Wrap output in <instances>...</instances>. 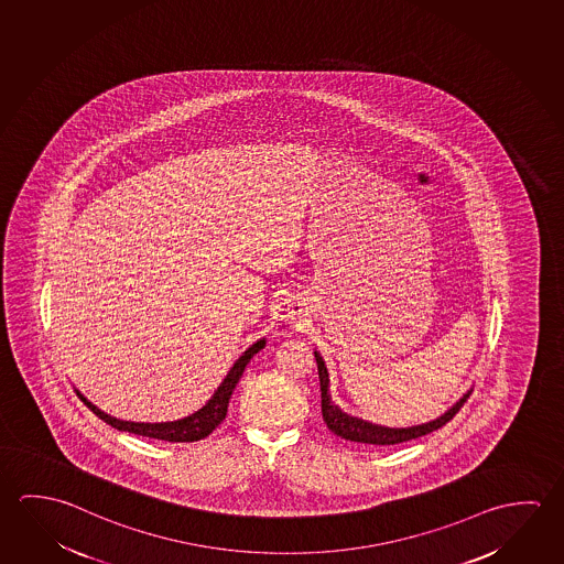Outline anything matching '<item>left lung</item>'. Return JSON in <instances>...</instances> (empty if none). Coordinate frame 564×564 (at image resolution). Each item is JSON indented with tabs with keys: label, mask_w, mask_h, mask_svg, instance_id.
<instances>
[{
	"label": "left lung",
	"mask_w": 564,
	"mask_h": 564,
	"mask_svg": "<svg viewBox=\"0 0 564 564\" xmlns=\"http://www.w3.org/2000/svg\"><path fill=\"white\" fill-rule=\"evenodd\" d=\"M314 358H316L318 379H321L324 423L334 434H338V436L346 438V441H351V443L388 446V444L406 443V441H413V438H419L423 434L433 433L436 429L446 425L460 411L464 401L470 398L471 393V389L466 391L451 409L444 411L443 415L436 416V419L429 421V423H423V425L401 426V429L399 426L376 425V423H370V421H364L360 416L344 413L340 406L334 403L333 395H330V378H328V370L324 366L323 356L314 350Z\"/></svg>",
	"instance_id": "obj_1"
}]
</instances>
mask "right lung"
Segmentation results:
<instances>
[{
  "instance_id": "obj_1",
  "label": "right lung",
  "mask_w": 564,
  "mask_h": 564,
  "mask_svg": "<svg viewBox=\"0 0 564 564\" xmlns=\"http://www.w3.org/2000/svg\"><path fill=\"white\" fill-rule=\"evenodd\" d=\"M265 348V338L251 344L248 350L241 354L236 364L231 366L230 371L226 373L223 383L214 391L213 398L206 401V405L198 411H194L193 415L178 419V421H166V423H133V421H121L116 416L104 413L102 409L90 403L88 399L84 398L83 393L76 389V395L83 399L84 405L88 406L96 416H100L104 423L118 429V431H126V433L141 434V436H149V438H158V441H166V443H194L206 438L208 434L213 433L216 426L223 423L228 413V403H230L231 393L240 381L241 373L246 370V366L250 364L251 358L258 354L259 350Z\"/></svg>"
}]
</instances>
